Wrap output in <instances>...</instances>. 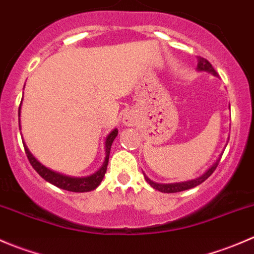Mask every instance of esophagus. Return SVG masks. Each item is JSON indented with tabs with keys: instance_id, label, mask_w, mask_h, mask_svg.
I'll use <instances>...</instances> for the list:
<instances>
[{
	"instance_id": "obj_1",
	"label": "esophagus",
	"mask_w": 254,
	"mask_h": 254,
	"mask_svg": "<svg viewBox=\"0 0 254 254\" xmlns=\"http://www.w3.org/2000/svg\"><path fill=\"white\" fill-rule=\"evenodd\" d=\"M135 122H136V118H135V115L131 112H127L123 115V123L127 127H132V125H135Z\"/></svg>"
}]
</instances>
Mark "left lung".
Listing matches in <instances>:
<instances>
[{
    "label": "left lung",
    "mask_w": 254,
    "mask_h": 254,
    "mask_svg": "<svg viewBox=\"0 0 254 254\" xmlns=\"http://www.w3.org/2000/svg\"><path fill=\"white\" fill-rule=\"evenodd\" d=\"M196 70H198V71H206V72H210L211 75L217 76V72L214 70V67L211 66V64H210L209 61L206 60V59L201 58V56H199V58H198V67H196ZM227 142H229V141H227ZM221 155H222V153H221ZM221 155H220V157L217 158L216 162H215L214 165L211 166V167L207 168V171H205L203 175H201L200 177H198V178H195V179H191V181L179 182V183L163 184V183H156V182L151 181L148 177H146L145 175H143V176H145L146 182H147V183L150 184L152 188H155L156 190L162 191V193H177V191H183V190H187V189L194 188V187L199 186V184L203 183L204 181H206V179L212 175V172L216 170L217 165H219V162H220V158H221Z\"/></svg>",
    "instance_id": "left-lung-1"
}]
</instances>
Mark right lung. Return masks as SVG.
<instances>
[{"mask_svg": "<svg viewBox=\"0 0 254 254\" xmlns=\"http://www.w3.org/2000/svg\"><path fill=\"white\" fill-rule=\"evenodd\" d=\"M20 107H22V103H20L19 109H18V115L20 117ZM19 130H20V120H19ZM118 135V129H114L113 131L109 132L108 136L106 137V158H104L103 165L101 166L97 172H94L93 175L87 176V177H68L65 175H60L58 172H54V171L49 170V168L43 166L34 156L30 153V151L28 150V147L24 145L25 153H27V157L29 160L30 165L33 166L35 171L39 173V176L42 178H44L45 181L49 182V183L54 184L55 187L61 189H65L67 191H75V193H84V191H91L93 189H96L97 187L101 184L102 179H103L104 175L107 172V166H108L109 161V153H111V147L112 143L114 141V139Z\"/></svg>", "mask_w": 254, "mask_h": 254, "instance_id": "obj_1", "label": "right lung"}]
</instances>
